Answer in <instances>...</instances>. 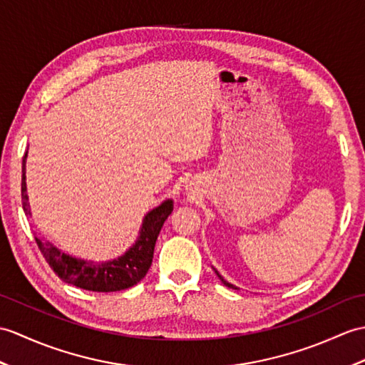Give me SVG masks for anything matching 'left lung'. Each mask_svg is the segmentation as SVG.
I'll return each mask as SVG.
<instances>
[{
    "label": "left lung",
    "instance_id": "1",
    "mask_svg": "<svg viewBox=\"0 0 365 365\" xmlns=\"http://www.w3.org/2000/svg\"><path fill=\"white\" fill-rule=\"evenodd\" d=\"M215 272H216V275L219 277V279H221V282H222V283H224V284H225L227 287H232V289H238V287H236L235 284H232V283H228V282H225V279H224V278H222L221 275H219V272H217V270H216V269H215Z\"/></svg>",
    "mask_w": 365,
    "mask_h": 365
}]
</instances>
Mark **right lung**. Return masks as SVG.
Here are the masks:
<instances>
[{
    "label": "right lung",
    "mask_w": 365,
    "mask_h": 365,
    "mask_svg": "<svg viewBox=\"0 0 365 365\" xmlns=\"http://www.w3.org/2000/svg\"><path fill=\"white\" fill-rule=\"evenodd\" d=\"M26 158L28 152L23 157L21 166V202L24 213L31 217L26 188ZM173 199H166L158 207L152 208L143 217L138 238L132 244V247L127 249L121 257L108 261L95 262L71 257L41 236H36V242L51 269L63 282L93 292L123 291L141 282L144 275L148 274L152 258H154V247L158 233L168 216L173 213Z\"/></svg>",
    "instance_id": "1"
}]
</instances>
